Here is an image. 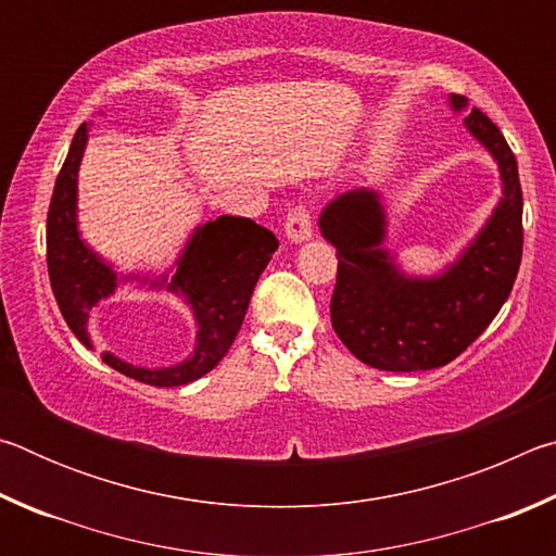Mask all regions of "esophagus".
Masks as SVG:
<instances>
[{
	"label": "esophagus",
	"mask_w": 556,
	"mask_h": 556,
	"mask_svg": "<svg viewBox=\"0 0 556 556\" xmlns=\"http://www.w3.org/2000/svg\"><path fill=\"white\" fill-rule=\"evenodd\" d=\"M285 232L289 242H304L314 235L312 228V213H308L306 205H296V208H291L287 215V223H285Z\"/></svg>",
	"instance_id": "esophagus-1"
}]
</instances>
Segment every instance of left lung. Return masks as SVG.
Wrapping results in <instances>:
<instances>
[{
	"label": "left lung",
	"mask_w": 556,
	"mask_h": 556,
	"mask_svg": "<svg viewBox=\"0 0 556 556\" xmlns=\"http://www.w3.org/2000/svg\"><path fill=\"white\" fill-rule=\"evenodd\" d=\"M451 110L501 168L503 199L476 240L437 277H409L384 242L378 191L351 188L326 205L318 225L336 248L331 324L357 361L378 370L441 368L481 336L510 296L522 260V188L515 154L491 119L451 96Z\"/></svg>",
	"instance_id": "obj_1"
}]
</instances>
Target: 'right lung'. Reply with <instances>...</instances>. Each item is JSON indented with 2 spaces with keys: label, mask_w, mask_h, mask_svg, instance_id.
<instances>
[{
  "label": "right lung",
  "mask_w": 556,
  "mask_h": 556,
  "mask_svg": "<svg viewBox=\"0 0 556 556\" xmlns=\"http://www.w3.org/2000/svg\"><path fill=\"white\" fill-rule=\"evenodd\" d=\"M88 125L75 131L73 144L55 178L46 218V262L53 296L78 341L90 348V308L115 294L119 281L139 279L149 289H166L191 306L195 326L193 353L172 368H139L112 353H102L110 368L154 388H178L203 378L218 365L238 336L250 296L262 271L279 248L275 232L250 218L220 215L193 230L172 277H119L78 230V168L88 144Z\"/></svg>",
  "instance_id": "add662e5"
}]
</instances>
